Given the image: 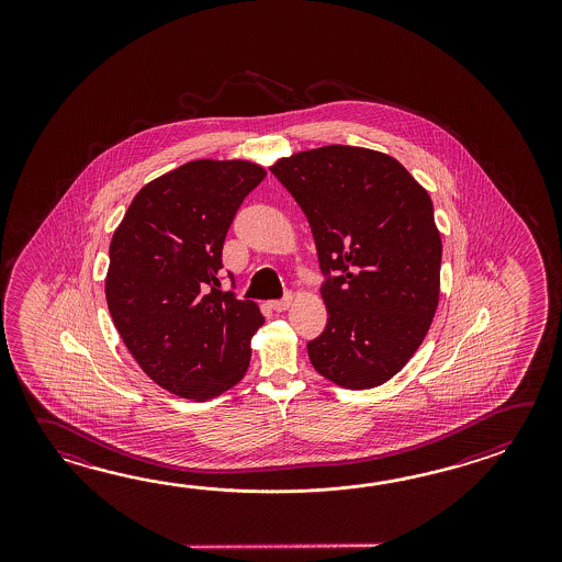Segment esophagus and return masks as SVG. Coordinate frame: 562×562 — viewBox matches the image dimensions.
<instances>
[{
  "label": "esophagus",
  "instance_id": "1",
  "mask_svg": "<svg viewBox=\"0 0 562 562\" xmlns=\"http://www.w3.org/2000/svg\"><path fill=\"white\" fill-rule=\"evenodd\" d=\"M291 301H293V295H291V293H285V297L276 299V301H271V307H273V310L276 311H285L289 310Z\"/></svg>",
  "mask_w": 562,
  "mask_h": 562
}]
</instances>
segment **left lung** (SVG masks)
Returning <instances> with one entry per match:
<instances>
[{"instance_id":"obj_1","label":"left lung","mask_w":562,"mask_h":562,"mask_svg":"<svg viewBox=\"0 0 562 562\" xmlns=\"http://www.w3.org/2000/svg\"><path fill=\"white\" fill-rule=\"evenodd\" d=\"M277 180L310 221L327 325L313 368L349 390L394 378L438 307L442 240L428 192L392 156L331 144L277 160Z\"/></svg>"}]
</instances>
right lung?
<instances>
[{
    "instance_id": "add662e5",
    "label": "right lung",
    "mask_w": 562,
    "mask_h": 562,
    "mask_svg": "<svg viewBox=\"0 0 562 562\" xmlns=\"http://www.w3.org/2000/svg\"><path fill=\"white\" fill-rule=\"evenodd\" d=\"M265 175L247 160L187 162L148 182L112 237V322L144 373L172 394L203 402L249 368L265 317L218 286L228 227Z\"/></svg>"
}]
</instances>
